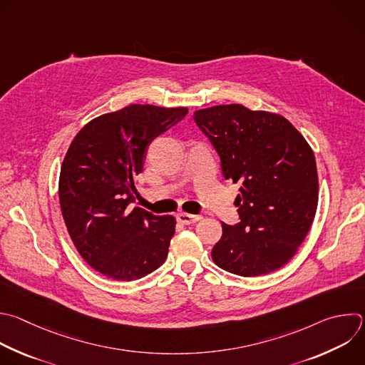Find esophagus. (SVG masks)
<instances>
[{"mask_svg":"<svg viewBox=\"0 0 365 365\" xmlns=\"http://www.w3.org/2000/svg\"><path fill=\"white\" fill-rule=\"evenodd\" d=\"M176 219H178V222H180L183 225H190V223H195V222L200 220L202 216L200 215H190V213H186V212H180V213H178Z\"/></svg>","mask_w":365,"mask_h":365,"instance_id":"34e87169","label":"esophagus"}]
</instances>
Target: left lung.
<instances>
[{
  "label": "left lung",
  "mask_w": 365,
  "mask_h": 365,
  "mask_svg": "<svg viewBox=\"0 0 365 365\" xmlns=\"http://www.w3.org/2000/svg\"><path fill=\"white\" fill-rule=\"evenodd\" d=\"M195 121L220 156L225 179L237 183L240 222H222L213 262L240 277H259L288 264L315 217L318 173L305 138L277 113L220 104Z\"/></svg>",
  "instance_id": "8db88e82"
}]
</instances>
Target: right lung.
<instances>
[{"mask_svg": "<svg viewBox=\"0 0 365 365\" xmlns=\"http://www.w3.org/2000/svg\"><path fill=\"white\" fill-rule=\"evenodd\" d=\"M187 107L130 104L90 120L73 139L60 170L58 199L81 258L115 281L140 279L166 261L176 220L130 207L150 142Z\"/></svg>", "mask_w": 365, "mask_h": 365, "instance_id": "add662e5", "label": "right lung"}]
</instances>
